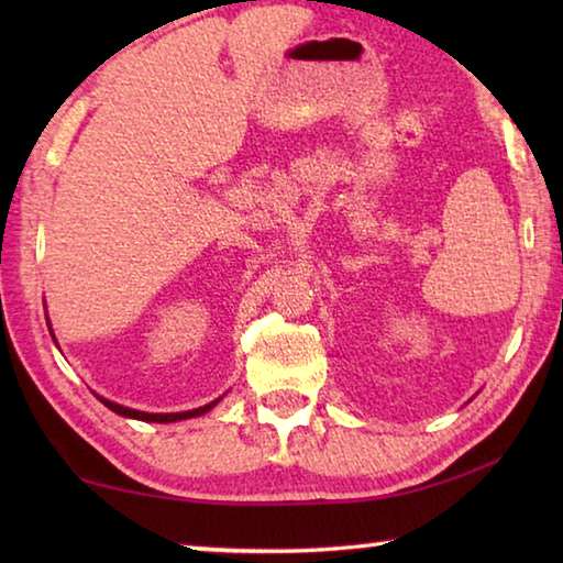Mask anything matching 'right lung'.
<instances>
[{
    "instance_id": "obj_1",
    "label": "right lung",
    "mask_w": 563,
    "mask_h": 563,
    "mask_svg": "<svg viewBox=\"0 0 563 563\" xmlns=\"http://www.w3.org/2000/svg\"><path fill=\"white\" fill-rule=\"evenodd\" d=\"M49 330H52V325H49ZM54 335V332H52ZM56 342V340H54ZM97 399L99 402H103L107 405L111 412H117V415H121V417H129V419H141V422H158V424H168V422H180V419H190V417H201V415H206L208 409H213L218 402H221V397L218 399H213V402H208V405H203V407H196V409H186V412H141V409H131V407H123V405H117V402H111V399H107V397H101V395H97Z\"/></svg>"
}]
</instances>
